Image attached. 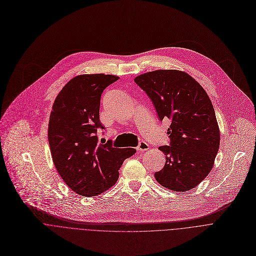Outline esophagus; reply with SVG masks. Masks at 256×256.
<instances>
[{"mask_svg":"<svg viewBox=\"0 0 256 256\" xmlns=\"http://www.w3.org/2000/svg\"><path fill=\"white\" fill-rule=\"evenodd\" d=\"M138 150H140V152H144V150H148V144L146 142H140L138 146Z\"/></svg>","mask_w":256,"mask_h":256,"instance_id":"1","label":"esophagus"}]
</instances>
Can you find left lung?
<instances>
[{
    "label": "left lung",
    "mask_w": 256,
    "mask_h": 256,
    "mask_svg": "<svg viewBox=\"0 0 256 256\" xmlns=\"http://www.w3.org/2000/svg\"><path fill=\"white\" fill-rule=\"evenodd\" d=\"M148 96L160 120H171V142L160 146L166 156L158 184L186 192L198 186L213 168L220 144V130L212 102L201 85L181 70H154L134 78Z\"/></svg>",
    "instance_id": "left-lung-1"
}]
</instances>
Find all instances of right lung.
<instances>
[{
	"instance_id": "add662e5",
	"label": "right lung",
	"mask_w": 256,
	"mask_h": 256,
	"mask_svg": "<svg viewBox=\"0 0 256 256\" xmlns=\"http://www.w3.org/2000/svg\"><path fill=\"white\" fill-rule=\"evenodd\" d=\"M120 77L110 74H81L69 80L52 106L48 142L54 166L66 185L78 195L92 197L112 188L124 160L134 148L100 144L96 136L100 98Z\"/></svg>"
}]
</instances>
